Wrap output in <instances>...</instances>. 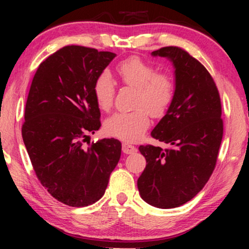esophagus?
<instances>
[{"label": "esophagus", "mask_w": 249, "mask_h": 249, "mask_svg": "<svg viewBox=\"0 0 249 249\" xmlns=\"http://www.w3.org/2000/svg\"><path fill=\"white\" fill-rule=\"evenodd\" d=\"M127 153H128V152H127ZM129 153H130V152H129Z\"/></svg>", "instance_id": "obj_1"}]
</instances>
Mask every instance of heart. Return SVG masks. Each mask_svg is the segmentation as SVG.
<instances>
[{
    "mask_svg": "<svg viewBox=\"0 0 249 249\" xmlns=\"http://www.w3.org/2000/svg\"><path fill=\"white\" fill-rule=\"evenodd\" d=\"M153 86L156 87L154 83ZM113 131L120 136L122 139H134L139 135V127L136 122L132 120V118L128 115H120V117L115 118L111 124Z\"/></svg>",
    "mask_w": 249,
    "mask_h": 249,
    "instance_id": "b5f03b06",
    "label": "heart"
}]
</instances>
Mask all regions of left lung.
<instances>
[{
	"mask_svg": "<svg viewBox=\"0 0 249 249\" xmlns=\"http://www.w3.org/2000/svg\"><path fill=\"white\" fill-rule=\"evenodd\" d=\"M112 52L64 46L39 64L25 110L22 138L37 178L63 204L85 207L103 197L121 156L114 138L91 141L98 130V78Z\"/></svg>",
	"mask_w": 249,
	"mask_h": 249,
	"instance_id": "left-lung-1",
	"label": "left lung"
}]
</instances>
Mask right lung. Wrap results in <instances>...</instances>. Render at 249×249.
I'll return each instance as SVG.
<instances>
[{
  "mask_svg": "<svg viewBox=\"0 0 249 249\" xmlns=\"http://www.w3.org/2000/svg\"><path fill=\"white\" fill-rule=\"evenodd\" d=\"M152 56L172 64L175 87L164 117L151 135L155 145L141 146L146 168L137 180L149 205L173 209L194 198L209 181L222 141L221 101L202 63L179 47H163Z\"/></svg>",
  "mask_w": 249,
  "mask_h": 249,
  "instance_id": "right-lung-1",
  "label": "right lung"
}]
</instances>
